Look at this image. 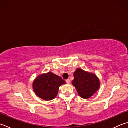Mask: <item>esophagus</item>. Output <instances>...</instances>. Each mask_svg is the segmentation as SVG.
<instances>
[{
    "mask_svg": "<svg viewBox=\"0 0 128 128\" xmlns=\"http://www.w3.org/2000/svg\"><path fill=\"white\" fill-rule=\"evenodd\" d=\"M66 83H67L68 84H70V80L68 79H66Z\"/></svg>",
    "mask_w": 128,
    "mask_h": 128,
    "instance_id": "34e87169",
    "label": "esophagus"
}]
</instances>
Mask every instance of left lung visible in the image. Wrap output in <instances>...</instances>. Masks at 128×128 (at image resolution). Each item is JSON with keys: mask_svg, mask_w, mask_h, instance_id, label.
Returning <instances> with one entry per match:
<instances>
[{"mask_svg": "<svg viewBox=\"0 0 128 128\" xmlns=\"http://www.w3.org/2000/svg\"><path fill=\"white\" fill-rule=\"evenodd\" d=\"M72 84L79 96L84 99L91 97L100 87V82L96 75L78 68L74 72Z\"/></svg>", "mask_w": 128, "mask_h": 128, "instance_id": "obj_1", "label": "left lung"}]
</instances>
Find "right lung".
I'll return each mask as SVG.
<instances>
[{
	"mask_svg": "<svg viewBox=\"0 0 128 128\" xmlns=\"http://www.w3.org/2000/svg\"><path fill=\"white\" fill-rule=\"evenodd\" d=\"M66 84L60 76L48 72L38 76L32 83L35 93L45 100H50L57 96L59 86Z\"/></svg>",
	"mask_w": 128,
	"mask_h": 128,
	"instance_id": "right-lung-1",
	"label": "right lung"
}]
</instances>
